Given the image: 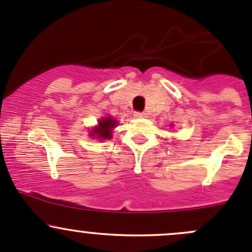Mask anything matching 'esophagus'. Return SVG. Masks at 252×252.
I'll use <instances>...</instances> for the list:
<instances>
[{"label": "esophagus", "mask_w": 252, "mask_h": 252, "mask_svg": "<svg viewBox=\"0 0 252 252\" xmlns=\"http://www.w3.org/2000/svg\"><path fill=\"white\" fill-rule=\"evenodd\" d=\"M134 116H135L136 118H142V117H146L145 116L144 112H135V114H134Z\"/></svg>", "instance_id": "1"}]
</instances>
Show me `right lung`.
<instances>
[{
    "label": "right lung",
    "mask_w": 252,
    "mask_h": 252,
    "mask_svg": "<svg viewBox=\"0 0 252 252\" xmlns=\"http://www.w3.org/2000/svg\"><path fill=\"white\" fill-rule=\"evenodd\" d=\"M117 122L112 118H102L98 122V126H96L93 131H91V136L95 138L102 139V140H107L111 139L112 136V129L116 126Z\"/></svg>",
    "instance_id": "add662e5"
}]
</instances>
